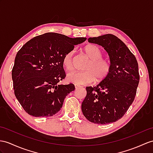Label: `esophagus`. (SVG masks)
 Segmentation results:
<instances>
[{
	"label": "esophagus",
	"instance_id": "34e87169",
	"mask_svg": "<svg viewBox=\"0 0 153 153\" xmlns=\"http://www.w3.org/2000/svg\"><path fill=\"white\" fill-rule=\"evenodd\" d=\"M74 87H75V88H80V85L79 84H74Z\"/></svg>",
	"mask_w": 153,
	"mask_h": 153
}]
</instances>
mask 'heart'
<instances>
[{"label": "heart", "instance_id": "obj_1", "mask_svg": "<svg viewBox=\"0 0 153 153\" xmlns=\"http://www.w3.org/2000/svg\"><path fill=\"white\" fill-rule=\"evenodd\" d=\"M83 52L89 59L84 67L85 71L70 73L67 76V79L71 82L76 84H89L95 80L97 82L105 80L111 72L110 62L106 58H102V51L95 45H87L84 47ZM73 55L74 51H70L63 58V66L67 71L73 69Z\"/></svg>", "mask_w": 153, "mask_h": 153}]
</instances>
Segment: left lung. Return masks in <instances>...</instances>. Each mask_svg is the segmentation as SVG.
I'll use <instances>...</instances> for the list:
<instances>
[{
	"mask_svg": "<svg viewBox=\"0 0 153 153\" xmlns=\"http://www.w3.org/2000/svg\"><path fill=\"white\" fill-rule=\"evenodd\" d=\"M88 42L104 47L111 72L97 86L86 88L82 111L88 120L106 125L121 119L132 105L140 81L138 64L126 45L112 34L89 38Z\"/></svg>",
	"mask_w": 153,
	"mask_h": 153,
	"instance_id": "8db88e82",
	"label": "left lung"
}]
</instances>
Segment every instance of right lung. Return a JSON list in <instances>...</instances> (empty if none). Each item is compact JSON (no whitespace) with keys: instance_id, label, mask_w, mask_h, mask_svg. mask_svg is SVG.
Returning <instances> with one entry per match:
<instances>
[{"instance_id":"right-lung-1","label":"right lung","mask_w":153,"mask_h":153,"mask_svg":"<svg viewBox=\"0 0 153 153\" xmlns=\"http://www.w3.org/2000/svg\"><path fill=\"white\" fill-rule=\"evenodd\" d=\"M85 39L48 32L31 39L18 51L12 76L15 95L26 112L41 117L60 110L65 97L75 89L73 84H58L66 76L63 58Z\"/></svg>"}]
</instances>
